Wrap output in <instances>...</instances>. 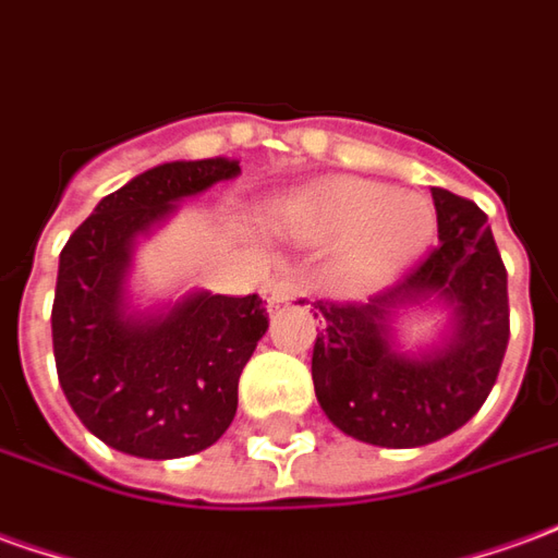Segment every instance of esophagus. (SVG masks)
<instances>
[{
    "label": "esophagus",
    "instance_id": "1",
    "mask_svg": "<svg viewBox=\"0 0 558 558\" xmlns=\"http://www.w3.org/2000/svg\"><path fill=\"white\" fill-rule=\"evenodd\" d=\"M268 305H311V292H307L305 280L292 278V275L271 280V287H268Z\"/></svg>",
    "mask_w": 558,
    "mask_h": 558
}]
</instances>
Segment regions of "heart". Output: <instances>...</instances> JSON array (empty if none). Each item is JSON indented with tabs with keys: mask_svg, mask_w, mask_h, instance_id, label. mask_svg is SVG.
I'll use <instances>...</instances> for the list:
<instances>
[{
	"mask_svg": "<svg viewBox=\"0 0 558 558\" xmlns=\"http://www.w3.org/2000/svg\"><path fill=\"white\" fill-rule=\"evenodd\" d=\"M275 223L302 241H337L338 271L372 283L411 263L435 232V208L411 190L368 178H329L292 193L275 208Z\"/></svg>",
	"mask_w": 558,
	"mask_h": 558,
	"instance_id": "heart-1",
	"label": "heart"
}]
</instances>
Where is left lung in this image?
<instances>
[{"mask_svg":"<svg viewBox=\"0 0 558 558\" xmlns=\"http://www.w3.org/2000/svg\"><path fill=\"white\" fill-rule=\"evenodd\" d=\"M438 244L368 302H314L319 317L311 377L335 426L374 447H423L465 426L496 387L510 338L508 271L486 214L432 186ZM441 298L454 332L441 348L408 357L391 347L399 306Z\"/></svg>","mask_w":558,"mask_h":558,"instance_id":"1","label":"left lung"}]
</instances>
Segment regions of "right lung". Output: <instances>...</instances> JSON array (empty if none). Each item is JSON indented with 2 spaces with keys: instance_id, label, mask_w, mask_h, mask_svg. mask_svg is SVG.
<instances>
[{
  "instance_id": "right-lung-1",
  "label": "right lung",
  "mask_w": 558,
  "mask_h": 558,
  "mask_svg": "<svg viewBox=\"0 0 558 558\" xmlns=\"http://www.w3.org/2000/svg\"><path fill=\"white\" fill-rule=\"evenodd\" d=\"M239 171L223 157L147 169L62 247L50 314L60 387L77 420L120 453L193 456L235 416L239 377L268 329L263 299L193 292L157 314H130L123 283L138 235Z\"/></svg>"
}]
</instances>
